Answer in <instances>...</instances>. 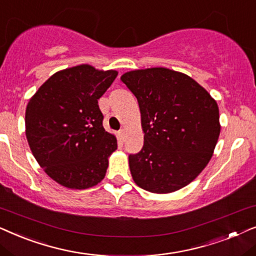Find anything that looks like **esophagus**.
<instances>
[{
  "mask_svg": "<svg viewBox=\"0 0 256 256\" xmlns=\"http://www.w3.org/2000/svg\"><path fill=\"white\" fill-rule=\"evenodd\" d=\"M118 136H119V139H120L122 142H124V139H125V136H126V134H125V130H120V131H119Z\"/></svg>",
  "mask_w": 256,
  "mask_h": 256,
  "instance_id": "obj_1",
  "label": "esophagus"
}]
</instances>
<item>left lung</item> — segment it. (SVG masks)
Segmentation results:
<instances>
[{"mask_svg":"<svg viewBox=\"0 0 256 256\" xmlns=\"http://www.w3.org/2000/svg\"><path fill=\"white\" fill-rule=\"evenodd\" d=\"M120 80L137 98L145 134L140 152L128 156L134 182L159 194L188 185L216 148V102L193 78L166 68L130 71Z\"/></svg>","mask_w":256,"mask_h":256,"instance_id":"obj_1","label":"left lung"}]
</instances>
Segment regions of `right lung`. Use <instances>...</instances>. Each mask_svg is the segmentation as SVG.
<instances>
[{
  "mask_svg": "<svg viewBox=\"0 0 256 256\" xmlns=\"http://www.w3.org/2000/svg\"><path fill=\"white\" fill-rule=\"evenodd\" d=\"M117 74L88 64L58 71L26 105L30 150L44 172L64 187L84 190L104 179L117 139L103 128L98 100Z\"/></svg>",
  "mask_w": 256,
  "mask_h": 256,
  "instance_id": "add662e5",
  "label": "right lung"
}]
</instances>
